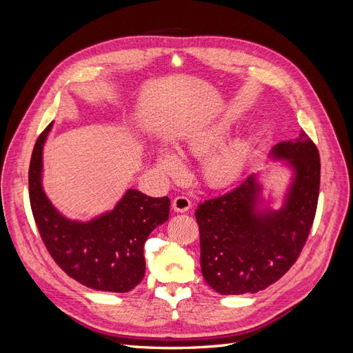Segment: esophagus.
I'll return each instance as SVG.
<instances>
[{
	"instance_id": "34e87169",
	"label": "esophagus",
	"mask_w": 353,
	"mask_h": 353,
	"mask_svg": "<svg viewBox=\"0 0 353 353\" xmlns=\"http://www.w3.org/2000/svg\"><path fill=\"white\" fill-rule=\"evenodd\" d=\"M172 209L179 213H185L191 209V201L185 196H178L172 200Z\"/></svg>"
}]
</instances>
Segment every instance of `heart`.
<instances>
[{
  "instance_id": "b5f03b06",
  "label": "heart",
  "mask_w": 353,
  "mask_h": 353,
  "mask_svg": "<svg viewBox=\"0 0 353 353\" xmlns=\"http://www.w3.org/2000/svg\"><path fill=\"white\" fill-rule=\"evenodd\" d=\"M232 128L234 121L231 117H219L191 126L176 144L181 154L203 157L201 176L212 188L231 185L241 175L248 162L250 152L248 137H236L222 146L220 145L230 137ZM154 163L162 175L169 179H178L185 172L184 160L166 145L156 147Z\"/></svg>"
}]
</instances>
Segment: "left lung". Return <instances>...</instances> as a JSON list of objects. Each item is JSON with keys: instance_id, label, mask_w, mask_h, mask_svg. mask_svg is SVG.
Returning a JSON list of instances; mask_svg holds the SVG:
<instances>
[{"instance_id": "left-lung-1", "label": "left lung", "mask_w": 353, "mask_h": 353, "mask_svg": "<svg viewBox=\"0 0 353 353\" xmlns=\"http://www.w3.org/2000/svg\"><path fill=\"white\" fill-rule=\"evenodd\" d=\"M268 157L290 174L280 209L263 199L261 174H250L196 210L201 274L219 294L258 293L280 280L311 231L321 172L316 145L302 131L275 144Z\"/></svg>"}]
</instances>
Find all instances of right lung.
<instances>
[{"instance_id": "right-lung-1", "label": "right lung", "mask_w": 353, "mask_h": 353, "mask_svg": "<svg viewBox=\"0 0 353 353\" xmlns=\"http://www.w3.org/2000/svg\"><path fill=\"white\" fill-rule=\"evenodd\" d=\"M52 125L38 137L29 166L30 208L42 241L73 280L100 292H130L145 274V240L169 219L170 200L128 188L112 210L87 222L65 216L42 185V154Z\"/></svg>"}]
</instances>
